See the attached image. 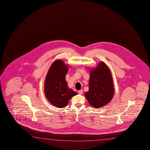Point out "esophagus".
<instances>
[{"mask_svg":"<svg viewBox=\"0 0 150 150\" xmlns=\"http://www.w3.org/2000/svg\"><path fill=\"white\" fill-rule=\"evenodd\" d=\"M78 93L80 94H82L83 93V91L82 90H79V91H78Z\"/></svg>","mask_w":150,"mask_h":150,"instance_id":"1","label":"esophagus"}]
</instances>
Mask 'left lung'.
<instances>
[{
    "label": "left lung",
    "instance_id": "8db88e82",
    "mask_svg": "<svg viewBox=\"0 0 150 150\" xmlns=\"http://www.w3.org/2000/svg\"><path fill=\"white\" fill-rule=\"evenodd\" d=\"M89 91L84 96L92 107L98 109L109 103L114 96L112 73L103 61L96 68L89 69Z\"/></svg>",
    "mask_w": 150,
    "mask_h": 150
}]
</instances>
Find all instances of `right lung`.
Instances as JSON below:
<instances>
[{
    "label": "right lung",
    "instance_id": "obj_1",
    "mask_svg": "<svg viewBox=\"0 0 150 150\" xmlns=\"http://www.w3.org/2000/svg\"><path fill=\"white\" fill-rule=\"evenodd\" d=\"M70 67L61 59L53 62L46 75L44 91L49 102L56 107H66L72 97L78 94L69 88L66 76Z\"/></svg>",
    "mask_w": 150,
    "mask_h": 150
}]
</instances>
